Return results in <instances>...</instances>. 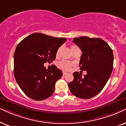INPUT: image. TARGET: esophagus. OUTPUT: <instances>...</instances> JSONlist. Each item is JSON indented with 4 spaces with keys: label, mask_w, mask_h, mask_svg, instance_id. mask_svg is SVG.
Instances as JSON below:
<instances>
[{
    "label": "esophagus",
    "mask_w": 126,
    "mask_h": 126,
    "mask_svg": "<svg viewBox=\"0 0 126 126\" xmlns=\"http://www.w3.org/2000/svg\"><path fill=\"white\" fill-rule=\"evenodd\" d=\"M66 74H67V73L66 72H64V71L63 72V75H66Z\"/></svg>",
    "instance_id": "obj_1"
}]
</instances>
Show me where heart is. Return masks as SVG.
I'll return each mask as SVG.
<instances>
[{"label":"heart","mask_w":126,"mask_h":126,"mask_svg":"<svg viewBox=\"0 0 126 126\" xmlns=\"http://www.w3.org/2000/svg\"><path fill=\"white\" fill-rule=\"evenodd\" d=\"M76 48L77 47L75 46H71V51H73V49H74L75 48ZM60 50H61V47L59 48V49L57 50V52L56 53V56H58L59 55ZM58 66L59 67L64 70H69L72 66V63H70V62L68 61H66V60H62V61L60 62L59 63H58Z\"/></svg>","instance_id":"1"}]
</instances>
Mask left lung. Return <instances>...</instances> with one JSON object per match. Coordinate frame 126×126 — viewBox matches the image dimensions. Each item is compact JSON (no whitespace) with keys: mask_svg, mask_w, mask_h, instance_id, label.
<instances>
[{"mask_svg":"<svg viewBox=\"0 0 126 126\" xmlns=\"http://www.w3.org/2000/svg\"><path fill=\"white\" fill-rule=\"evenodd\" d=\"M73 42L82 52L80 69L86 71L87 74L82 77L78 72L74 73V80L68 87L75 96L89 99L98 94L108 82L113 70V51L99 38L83 36L74 38Z\"/></svg>","mask_w":126,"mask_h":126,"instance_id":"left-lung-1","label":"left lung"}]
</instances>
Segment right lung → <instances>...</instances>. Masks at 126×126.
I'll return each instance as SVG.
<instances>
[{"mask_svg": "<svg viewBox=\"0 0 126 126\" xmlns=\"http://www.w3.org/2000/svg\"><path fill=\"white\" fill-rule=\"evenodd\" d=\"M66 41L64 37L34 33L18 44L14 55V74L27 96L41 101L52 94L62 71L54 65L49 70L47 69L44 64L56 59L57 50Z\"/></svg>", "mask_w": 126, "mask_h": 126, "instance_id": "obj_1", "label": "right lung"}]
</instances>
